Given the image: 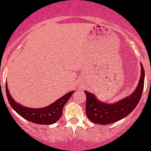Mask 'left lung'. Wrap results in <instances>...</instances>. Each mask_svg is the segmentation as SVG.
I'll use <instances>...</instances> for the list:
<instances>
[{"label": "left lung", "mask_w": 151, "mask_h": 151, "mask_svg": "<svg viewBox=\"0 0 151 151\" xmlns=\"http://www.w3.org/2000/svg\"><path fill=\"white\" fill-rule=\"evenodd\" d=\"M141 74L136 89L131 95L115 103H105L100 101L94 94L84 91L86 95V115L88 118L94 123L107 125L119 121L127 116L139 103L144 84L145 72L143 65Z\"/></svg>", "instance_id": "8db88e82"}]
</instances>
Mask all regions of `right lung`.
Instances as JSON below:
<instances>
[{"label":"right lung","mask_w":151,"mask_h":151,"mask_svg":"<svg viewBox=\"0 0 151 151\" xmlns=\"http://www.w3.org/2000/svg\"><path fill=\"white\" fill-rule=\"evenodd\" d=\"M5 88L8 100L12 109L19 116L25 119L29 120V122L41 125L53 124L57 122L62 116L63 106L68 101L72 94L74 92L73 91H72L67 93L66 95L60 98L58 100H56L53 103L50 104L46 107L33 109V108L25 107L24 105H21L14 101V99L10 94L7 84Z\"/></svg>","instance_id":"obj_1"}]
</instances>
